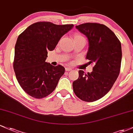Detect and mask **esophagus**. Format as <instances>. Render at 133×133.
Returning a JSON list of instances; mask_svg holds the SVG:
<instances>
[{
    "label": "esophagus",
    "instance_id": "1",
    "mask_svg": "<svg viewBox=\"0 0 133 133\" xmlns=\"http://www.w3.org/2000/svg\"><path fill=\"white\" fill-rule=\"evenodd\" d=\"M71 70H72V68H68V67L65 68V71H71Z\"/></svg>",
    "mask_w": 133,
    "mask_h": 133
}]
</instances>
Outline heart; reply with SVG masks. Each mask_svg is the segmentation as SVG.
Masks as SVG:
<instances>
[{"instance_id": "obj_1", "label": "heart", "mask_w": 133, "mask_h": 133, "mask_svg": "<svg viewBox=\"0 0 133 133\" xmlns=\"http://www.w3.org/2000/svg\"><path fill=\"white\" fill-rule=\"evenodd\" d=\"M84 38L83 36L79 34V33H75V34L74 35V40L75 39H78V38Z\"/></svg>"}]
</instances>
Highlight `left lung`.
<instances>
[{
	"instance_id": "8db88e82",
	"label": "left lung",
	"mask_w": 133,
	"mask_h": 133,
	"mask_svg": "<svg viewBox=\"0 0 133 133\" xmlns=\"http://www.w3.org/2000/svg\"><path fill=\"white\" fill-rule=\"evenodd\" d=\"M76 28L88 38L86 59L95 65L90 73L79 71L78 79L72 83L73 91L83 101L95 102L110 91L119 76L122 60L121 42L104 24L87 23Z\"/></svg>"
}]
</instances>
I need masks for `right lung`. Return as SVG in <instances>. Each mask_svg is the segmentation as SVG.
I'll return each instance as SVG.
<instances>
[{"label": "right lung", "instance_id": "add662e5", "mask_svg": "<svg viewBox=\"0 0 133 133\" xmlns=\"http://www.w3.org/2000/svg\"><path fill=\"white\" fill-rule=\"evenodd\" d=\"M73 26L36 22L19 35L13 68L19 84L28 95L43 98L56 88L65 68L61 65L54 66L45 61L48 52L54 50L61 38Z\"/></svg>", "mask_w": 133, "mask_h": 133}]
</instances>
